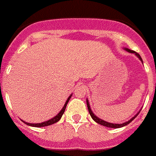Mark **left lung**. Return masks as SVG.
<instances>
[{
    "mask_svg": "<svg viewBox=\"0 0 156 156\" xmlns=\"http://www.w3.org/2000/svg\"><path fill=\"white\" fill-rule=\"evenodd\" d=\"M124 48V49H125L127 52H129V53H132V54H134V55H136L138 58H140V61H141V62H143V60H142V58H141V57H140V55H139L138 53L134 52L133 50H131V49H129V48ZM87 108H88V111H89V113H90V117L92 118V119H93L94 121H95V122H97L98 123H99V124H101V125L105 126V127H108V128H111V129H119V128H122V127H124V126L128 125L129 122H132L133 119L136 118L137 116H138V114H139V112H140V111H139V112L137 113L136 115H134V117H133V118L130 119V120H129L128 122H123V123H112V122H106V121L102 120V119H101L100 118H98V116H96L95 114H94L93 112L91 111V109H90V103H89V101H88V99L87 100Z\"/></svg>",
    "mask_w": 156,
    "mask_h": 156,
    "instance_id": "1",
    "label": "left lung"
}]
</instances>
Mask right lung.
Here are the masks:
<instances>
[{
    "instance_id": "add662e5",
    "label": "right lung",
    "mask_w": 156,
    "mask_h": 156,
    "mask_svg": "<svg viewBox=\"0 0 156 156\" xmlns=\"http://www.w3.org/2000/svg\"><path fill=\"white\" fill-rule=\"evenodd\" d=\"M71 97H72V94H71L69 98H68L67 101H66V103H65V105H64V107H63L62 109L60 110V112H58V114L55 116V117H54L53 119H49V120H47V121H45V122H41V123H30V122H25V121H23V120H22V121H23L25 124H27V125L32 126V127H36V128H41V127H45V126L52 125V124H54V123H55V122H57L58 121H59V119H61V117H62V115L64 114V112H65V111H66L67 103H68V101H69V99H70Z\"/></svg>"
}]
</instances>
